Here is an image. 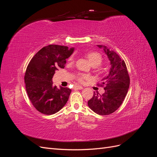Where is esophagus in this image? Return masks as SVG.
<instances>
[{
	"label": "esophagus",
	"instance_id": "obj_1",
	"mask_svg": "<svg viewBox=\"0 0 157 157\" xmlns=\"http://www.w3.org/2000/svg\"><path fill=\"white\" fill-rule=\"evenodd\" d=\"M74 88L75 89H78V90H82L83 88V87L81 86H75Z\"/></svg>",
	"mask_w": 157,
	"mask_h": 157
}]
</instances>
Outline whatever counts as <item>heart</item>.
Listing matches in <instances>:
<instances>
[{
    "label": "heart",
    "instance_id": "obj_1",
    "mask_svg": "<svg viewBox=\"0 0 157 157\" xmlns=\"http://www.w3.org/2000/svg\"><path fill=\"white\" fill-rule=\"evenodd\" d=\"M85 56H86V58L88 59V61H90V63H91L92 65L93 66H98L99 65L101 62H102V56L101 55L98 53L97 52H94V51H90V52H86V54H85ZM73 56H71L69 58V60L71 61H73ZM86 75H80L78 77V81L80 82H83V80L86 78Z\"/></svg>",
    "mask_w": 157,
    "mask_h": 157
}]
</instances>
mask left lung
Returning <instances> with one entry per match:
<instances>
[{
	"mask_svg": "<svg viewBox=\"0 0 157 157\" xmlns=\"http://www.w3.org/2000/svg\"><path fill=\"white\" fill-rule=\"evenodd\" d=\"M98 46L103 48L110 61L111 68L109 75L99 84L100 86H104L105 92L101 95L94 92L93 97L88 101V105L98 115H107L117 110L124 101L130 86V77L124 61L115 52L105 46Z\"/></svg>",
	"mask_w": 157,
	"mask_h": 157,
	"instance_id": "left-lung-1",
	"label": "left lung"
}]
</instances>
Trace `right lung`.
<instances>
[{
  "mask_svg": "<svg viewBox=\"0 0 157 157\" xmlns=\"http://www.w3.org/2000/svg\"><path fill=\"white\" fill-rule=\"evenodd\" d=\"M74 48L50 44L43 47L33 56L25 74L26 91L37 111L53 115L62 109L69 98L71 90L53 86L56 71L63 69L66 59L73 53Z\"/></svg>",
  "mask_w": 157,
  "mask_h": 157,
  "instance_id": "add662e5",
  "label": "right lung"
}]
</instances>
